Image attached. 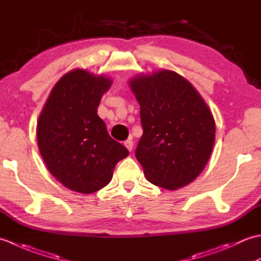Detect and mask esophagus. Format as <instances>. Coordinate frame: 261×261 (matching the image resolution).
Segmentation results:
<instances>
[{
  "label": "esophagus",
  "mask_w": 261,
  "mask_h": 261,
  "mask_svg": "<svg viewBox=\"0 0 261 261\" xmlns=\"http://www.w3.org/2000/svg\"><path fill=\"white\" fill-rule=\"evenodd\" d=\"M124 146L126 147V149L129 151H131L132 149H134V141H132L131 139H129V140H126V141H124Z\"/></svg>",
  "instance_id": "esophagus-1"
}]
</instances>
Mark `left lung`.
<instances>
[{"instance_id":"8db88e82","label":"left lung","mask_w":261,"mask_h":261,"mask_svg":"<svg viewBox=\"0 0 261 261\" xmlns=\"http://www.w3.org/2000/svg\"><path fill=\"white\" fill-rule=\"evenodd\" d=\"M130 87L140 104L143 129L136 157L148 180L166 190L190 184L214 145L215 122L206 103L171 70L137 76Z\"/></svg>"}]
</instances>
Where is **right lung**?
Segmentation results:
<instances>
[{"mask_svg": "<svg viewBox=\"0 0 261 261\" xmlns=\"http://www.w3.org/2000/svg\"><path fill=\"white\" fill-rule=\"evenodd\" d=\"M111 84L104 76L71 70L55 85L39 116V150L53 176L71 191L101 190L112 178L115 165L129 154L97 115Z\"/></svg>", "mask_w": 261, "mask_h": 261, "instance_id": "1", "label": "right lung"}]
</instances>
